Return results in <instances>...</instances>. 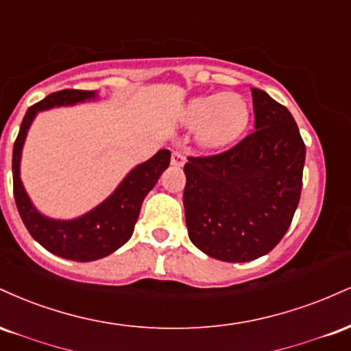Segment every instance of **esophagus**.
<instances>
[{
	"label": "esophagus",
	"mask_w": 351,
	"mask_h": 351,
	"mask_svg": "<svg viewBox=\"0 0 351 351\" xmlns=\"http://www.w3.org/2000/svg\"><path fill=\"white\" fill-rule=\"evenodd\" d=\"M184 163H186V155L180 150H173L171 152V165H175V167H183Z\"/></svg>",
	"instance_id": "esophagus-1"
}]
</instances>
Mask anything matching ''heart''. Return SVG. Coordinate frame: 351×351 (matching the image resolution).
Masks as SVG:
<instances>
[{"mask_svg": "<svg viewBox=\"0 0 351 351\" xmlns=\"http://www.w3.org/2000/svg\"><path fill=\"white\" fill-rule=\"evenodd\" d=\"M186 120L191 127H199L201 142L219 147L234 140L247 127L249 108L241 95H204L189 104Z\"/></svg>", "mask_w": 351, "mask_h": 351, "instance_id": "b5f03b06", "label": "heart"}]
</instances>
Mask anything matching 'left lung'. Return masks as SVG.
<instances>
[{"mask_svg": "<svg viewBox=\"0 0 351 351\" xmlns=\"http://www.w3.org/2000/svg\"><path fill=\"white\" fill-rule=\"evenodd\" d=\"M256 130L229 150L188 156L183 204L196 247L224 263L271 252L300 199L305 143L282 104L252 88Z\"/></svg>", "mask_w": 351, "mask_h": 351, "instance_id": "obj_1", "label": "left lung"}]
</instances>
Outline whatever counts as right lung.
I'll return each instance as SVG.
<instances>
[{
  "label": "right lung",
  "instance_id": "right-lung-1",
  "mask_svg": "<svg viewBox=\"0 0 351 351\" xmlns=\"http://www.w3.org/2000/svg\"><path fill=\"white\" fill-rule=\"evenodd\" d=\"M94 95L90 90L64 88L31 106L24 115L13 147V193L24 226L44 249L64 259L79 263L106 257L130 239L145 196L155 186L160 175L167 170L171 156L168 150H160L148 162L138 165L128 173L110 198L82 217L72 221H54L39 215L19 180V160L27 128L39 110L56 106H71L92 99Z\"/></svg>",
  "mask_w": 351,
  "mask_h": 351
}]
</instances>
